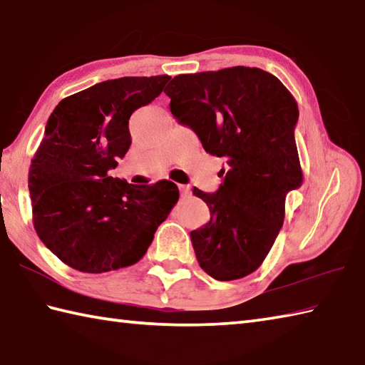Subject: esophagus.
Returning a JSON list of instances; mask_svg holds the SVG:
<instances>
[{
  "mask_svg": "<svg viewBox=\"0 0 365 365\" xmlns=\"http://www.w3.org/2000/svg\"><path fill=\"white\" fill-rule=\"evenodd\" d=\"M178 187H180L181 195H187V193L190 192V187H189V185H185V184H180Z\"/></svg>",
  "mask_w": 365,
  "mask_h": 365,
  "instance_id": "obj_1",
  "label": "esophagus"
}]
</instances>
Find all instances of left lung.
Masks as SVG:
<instances>
[{
	"mask_svg": "<svg viewBox=\"0 0 365 365\" xmlns=\"http://www.w3.org/2000/svg\"><path fill=\"white\" fill-rule=\"evenodd\" d=\"M163 93L172 115L197 133L205 151L227 160L217 192L193 187L211 212L190 233L198 263L215 280L249 276L284 225L287 193L302 184L297 103L272 73L244 66L182 73Z\"/></svg>",
	"mask_w": 365,
	"mask_h": 365,
	"instance_id": "1",
	"label": "left lung"
}]
</instances>
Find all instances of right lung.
<instances>
[{"label": "right lung", "instance_id": "obj_1", "mask_svg": "<svg viewBox=\"0 0 365 365\" xmlns=\"http://www.w3.org/2000/svg\"><path fill=\"white\" fill-rule=\"evenodd\" d=\"M168 76L107 80L69 96L50 115L29 167L37 236L73 269L135 264L180 198L176 184L133 185L108 176L132 143L129 118Z\"/></svg>", "mask_w": 365, "mask_h": 365}]
</instances>
